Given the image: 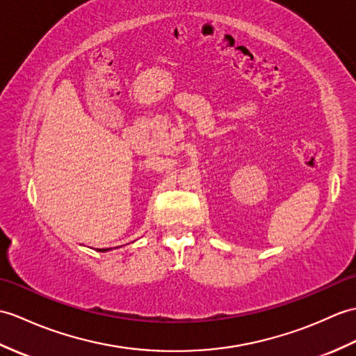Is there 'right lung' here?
<instances>
[{
    "label": "right lung",
    "mask_w": 356,
    "mask_h": 356,
    "mask_svg": "<svg viewBox=\"0 0 356 356\" xmlns=\"http://www.w3.org/2000/svg\"><path fill=\"white\" fill-rule=\"evenodd\" d=\"M106 250H107V249H103V250H102V252H106Z\"/></svg>",
    "instance_id": "obj_1"
}]
</instances>
